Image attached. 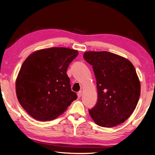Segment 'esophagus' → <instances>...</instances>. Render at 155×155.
<instances>
[{
  "mask_svg": "<svg viewBox=\"0 0 155 155\" xmlns=\"http://www.w3.org/2000/svg\"><path fill=\"white\" fill-rule=\"evenodd\" d=\"M77 95H78V97H81L82 96V91H78L77 93Z\"/></svg>",
  "mask_w": 155,
  "mask_h": 155,
  "instance_id": "esophagus-1",
  "label": "esophagus"
}]
</instances>
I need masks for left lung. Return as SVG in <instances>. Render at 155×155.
<instances>
[{
	"label": "left lung",
	"instance_id": "8db88e82",
	"mask_svg": "<svg viewBox=\"0 0 155 155\" xmlns=\"http://www.w3.org/2000/svg\"><path fill=\"white\" fill-rule=\"evenodd\" d=\"M97 81V102L89 110L98 126L112 128L125 122L137 105L140 83L134 66L125 58L106 51H87Z\"/></svg>",
	"mask_w": 155,
	"mask_h": 155
}]
</instances>
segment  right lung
I'll return each instance as SVG.
<instances>
[{"label":"right lung","mask_w":155,"mask_h":155,"mask_svg":"<svg viewBox=\"0 0 155 155\" xmlns=\"http://www.w3.org/2000/svg\"><path fill=\"white\" fill-rule=\"evenodd\" d=\"M78 54L67 48H50L34 51L24 61L16 80V94L34 119H55L77 99L66 71Z\"/></svg>","instance_id":"right-lung-1"}]
</instances>
